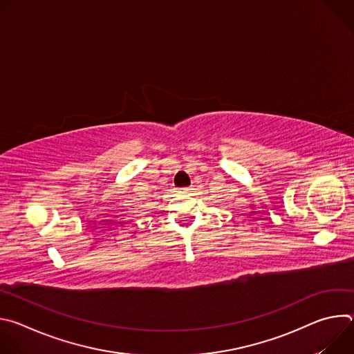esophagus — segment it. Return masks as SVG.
I'll use <instances>...</instances> for the list:
<instances>
[{"label": "esophagus", "mask_w": 354, "mask_h": 354, "mask_svg": "<svg viewBox=\"0 0 354 354\" xmlns=\"http://www.w3.org/2000/svg\"><path fill=\"white\" fill-rule=\"evenodd\" d=\"M182 190H183V192H189V190H190V189H189V187H183V189H182Z\"/></svg>", "instance_id": "obj_1"}]
</instances>
